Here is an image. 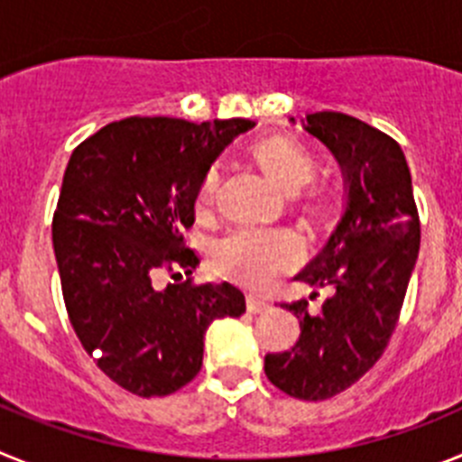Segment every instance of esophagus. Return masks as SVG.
Here are the masks:
<instances>
[{
  "label": "esophagus",
  "mask_w": 462,
  "mask_h": 462,
  "mask_svg": "<svg viewBox=\"0 0 462 462\" xmlns=\"http://www.w3.org/2000/svg\"><path fill=\"white\" fill-rule=\"evenodd\" d=\"M245 303H247V310H250L252 314L266 312V310L271 308V303H268V300H263V298H259V296H247V298H245Z\"/></svg>",
  "instance_id": "34e87169"
}]
</instances>
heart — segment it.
Segmentation results:
<instances>
[{"instance_id":"1","label":"heart","mask_w":462,"mask_h":462,"mask_svg":"<svg viewBox=\"0 0 462 462\" xmlns=\"http://www.w3.org/2000/svg\"><path fill=\"white\" fill-rule=\"evenodd\" d=\"M250 157L268 180L284 194H293L298 217L310 226H328L336 219L337 196L324 182H312L317 162L312 154L287 136L261 138L252 145ZM219 175L208 169L196 185L191 210L199 222L212 217ZM303 259L300 240L284 228H240L212 245V271L240 287L266 289Z\"/></svg>"}]
</instances>
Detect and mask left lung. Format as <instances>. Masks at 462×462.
<instances>
[{
	"label": "left lung",
	"instance_id": "obj_1",
	"mask_svg": "<svg viewBox=\"0 0 462 462\" xmlns=\"http://www.w3.org/2000/svg\"><path fill=\"white\" fill-rule=\"evenodd\" d=\"M305 132L337 159L349 194L336 234L296 280L333 293L319 314H310L305 298L282 305L300 319V337L289 352L266 354L263 370L291 398L328 400L368 373L389 345L421 222L410 166L389 134L336 110L310 113Z\"/></svg>",
	"mask_w": 462,
	"mask_h": 462
}]
</instances>
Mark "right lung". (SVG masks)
I'll return each instance as SVG.
<instances>
[{
	"instance_id": "right-lung-1",
	"label": "right lung",
	"mask_w": 462,
	"mask_h": 462,
	"mask_svg": "<svg viewBox=\"0 0 462 462\" xmlns=\"http://www.w3.org/2000/svg\"><path fill=\"white\" fill-rule=\"evenodd\" d=\"M252 120L187 122L125 117L85 138L64 171L52 215L62 296L80 345L116 383L141 398L169 395L199 374L203 336L215 319L240 317L234 284L191 277L152 287L154 273L191 275L187 247L201 175Z\"/></svg>"
}]
</instances>
